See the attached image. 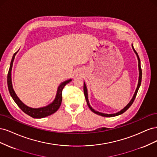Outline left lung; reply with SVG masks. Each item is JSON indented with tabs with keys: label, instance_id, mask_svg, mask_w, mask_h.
Here are the masks:
<instances>
[{
	"label": "left lung",
	"instance_id": "obj_1",
	"mask_svg": "<svg viewBox=\"0 0 157 157\" xmlns=\"http://www.w3.org/2000/svg\"><path fill=\"white\" fill-rule=\"evenodd\" d=\"M132 48L133 50H134V52L136 53V54L137 55V59H138V66H139V71H140V77H139V82H138V84H137V87L136 88V90L135 92V94L134 95V96H133L132 100L130 101V103L128 104V105L123 109H122V110L119 112H118L115 114H109V115H108V114H104V113H99V112H98V111H96L94 110V109H93L91 107H90V105L89 103V101H88V93H87V88H86V84H85V83H84V96H85V98H86V102H87V105L89 107V108L90 109V110H91L92 112H94V113L97 114V115H101L102 117H115V116H117V115H121V114L124 113L126 110H128V109H129V107L132 105V104L133 103V102L135 100V98L137 96V92H138V90L140 88V86L141 85V77H142V71H141V63H140V59L139 58V56L138 54H137V52L135 50V49L134 48V47H133V45H132Z\"/></svg>",
	"mask_w": 157,
	"mask_h": 157
}]
</instances>
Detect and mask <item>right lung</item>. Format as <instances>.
<instances>
[{
    "mask_svg": "<svg viewBox=\"0 0 157 157\" xmlns=\"http://www.w3.org/2000/svg\"><path fill=\"white\" fill-rule=\"evenodd\" d=\"M17 52H16V53H14V54L12 57V59L11 63H10V69H9L8 73L7 83H8V90H9V92H10V96L13 98V101L16 102L17 106L20 107L23 112L26 113L27 115H29L30 117H31L33 118H44V117H48V116L52 115V114L58 111V109L59 108V107L61 105V101H62V90L65 85L71 81V79L68 80H67V81H65L64 82L61 83L59 85V86L58 89V92H57L56 97L54 99V101L51 104H50L49 105L44 107L39 108V109H33V108L27 107L25 105V104H23L20 101V99L17 98L15 92L13 91V89L12 88V85L11 71H12V65H13V61L14 60V58H15V56L17 54Z\"/></svg>",
    "mask_w": 157,
    "mask_h": 157,
    "instance_id": "add662e5",
    "label": "right lung"
}]
</instances>
